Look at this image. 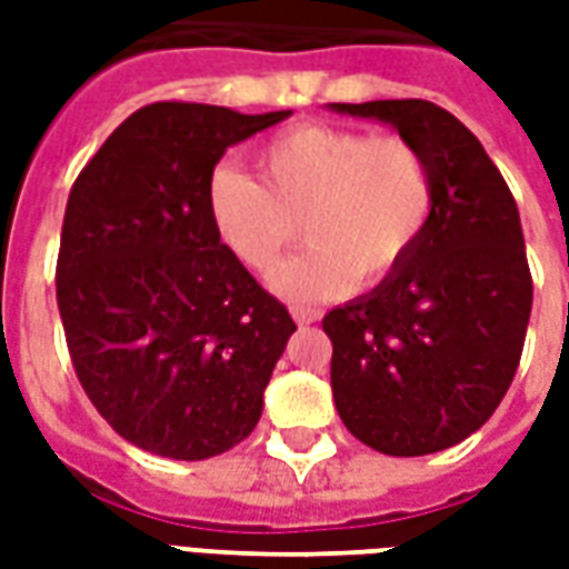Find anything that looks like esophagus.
Instances as JSON below:
<instances>
[{
  "instance_id": "esophagus-1",
  "label": "esophagus",
  "mask_w": 569,
  "mask_h": 569,
  "mask_svg": "<svg viewBox=\"0 0 569 569\" xmlns=\"http://www.w3.org/2000/svg\"><path fill=\"white\" fill-rule=\"evenodd\" d=\"M292 320L298 322V326H313V322L320 320V310L313 308H292Z\"/></svg>"
}]
</instances>
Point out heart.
I'll use <instances>...</instances> for the list:
<instances>
[{"label":"heart","mask_w":569,"mask_h":569,"mask_svg":"<svg viewBox=\"0 0 569 569\" xmlns=\"http://www.w3.org/2000/svg\"><path fill=\"white\" fill-rule=\"evenodd\" d=\"M256 167L261 182L219 167L207 182V210L219 240L252 271L273 268L301 237L305 219L310 247L271 277L286 298H338L359 277L381 283L427 234L432 170L399 133L298 124L261 142Z\"/></svg>","instance_id":"heart-1"}]
</instances>
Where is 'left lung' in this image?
Here are the masks:
<instances>
[{
	"label": "left lung",
	"instance_id": "8db88e82",
	"mask_svg": "<svg viewBox=\"0 0 569 569\" xmlns=\"http://www.w3.org/2000/svg\"><path fill=\"white\" fill-rule=\"evenodd\" d=\"M383 121L427 154L432 216L411 259L326 313L345 427L390 457H423L497 411L521 359L533 280L506 179L476 133L429 100L329 103Z\"/></svg>",
	"mask_w": 569,
	"mask_h": 569
}]
</instances>
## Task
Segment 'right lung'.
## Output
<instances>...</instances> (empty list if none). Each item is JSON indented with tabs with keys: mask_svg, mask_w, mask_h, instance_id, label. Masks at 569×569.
Here are the masks:
<instances>
[{
	"mask_svg": "<svg viewBox=\"0 0 569 569\" xmlns=\"http://www.w3.org/2000/svg\"><path fill=\"white\" fill-rule=\"evenodd\" d=\"M292 112L151 103L69 191L57 308L93 408L173 460L231 451L256 429L296 322L224 247L207 182L224 151Z\"/></svg>",
	"mask_w": 569,
	"mask_h": 569,
	"instance_id": "1",
	"label": "right lung"
}]
</instances>
